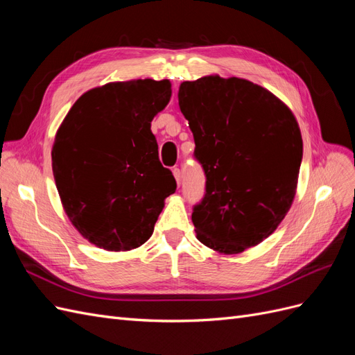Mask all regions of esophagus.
<instances>
[{
  "mask_svg": "<svg viewBox=\"0 0 355 355\" xmlns=\"http://www.w3.org/2000/svg\"><path fill=\"white\" fill-rule=\"evenodd\" d=\"M173 176H175V179H176V182H178V185H180V180H182V173H180V170H179L178 167H175V168H173Z\"/></svg>",
  "mask_w": 355,
  "mask_h": 355,
  "instance_id": "obj_1",
  "label": "esophagus"
}]
</instances>
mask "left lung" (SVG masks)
I'll use <instances>...</instances> for the list:
<instances>
[{"instance_id": "obj_1", "label": "left lung", "mask_w": 355, "mask_h": 355, "mask_svg": "<svg viewBox=\"0 0 355 355\" xmlns=\"http://www.w3.org/2000/svg\"><path fill=\"white\" fill-rule=\"evenodd\" d=\"M178 98L206 175V192L192 209L197 239L220 253H241L270 237L292 206L302 161L299 125L271 92L243 78L185 81Z\"/></svg>"}]
</instances>
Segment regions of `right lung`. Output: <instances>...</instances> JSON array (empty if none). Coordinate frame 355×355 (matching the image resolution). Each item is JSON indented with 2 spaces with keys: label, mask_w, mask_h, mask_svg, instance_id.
<instances>
[{
  "label": "right lung",
  "mask_w": 355,
  "mask_h": 355,
  "mask_svg": "<svg viewBox=\"0 0 355 355\" xmlns=\"http://www.w3.org/2000/svg\"><path fill=\"white\" fill-rule=\"evenodd\" d=\"M170 96L168 80L105 84L73 103L56 133L51 166L63 209L106 250L142 245L176 191L151 132Z\"/></svg>",
  "instance_id": "right-lung-1"
}]
</instances>
